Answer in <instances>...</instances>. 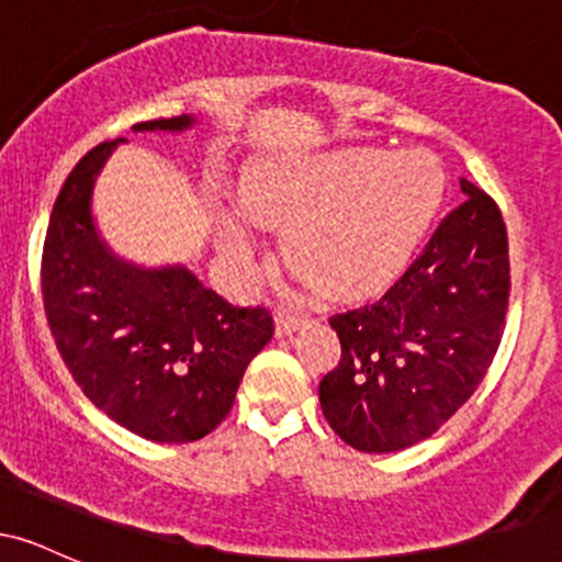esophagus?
Masks as SVG:
<instances>
[{
	"label": "esophagus",
	"instance_id": "obj_1",
	"mask_svg": "<svg viewBox=\"0 0 562 562\" xmlns=\"http://www.w3.org/2000/svg\"><path fill=\"white\" fill-rule=\"evenodd\" d=\"M303 325H306V317H303V314H299V312H288V308H280V312H277V317H274L277 335H290Z\"/></svg>",
	"mask_w": 562,
	"mask_h": 562
}]
</instances>
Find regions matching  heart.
<instances>
[{"label": "heart", "mask_w": 562, "mask_h": 562, "mask_svg": "<svg viewBox=\"0 0 562 562\" xmlns=\"http://www.w3.org/2000/svg\"><path fill=\"white\" fill-rule=\"evenodd\" d=\"M441 198L434 156L372 147L274 160L243 187L245 214L288 227V263L335 299L389 288L423 245ZM227 245L243 248L240 229H227Z\"/></svg>", "instance_id": "obj_1"}]
</instances>
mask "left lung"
<instances>
[{
  "mask_svg": "<svg viewBox=\"0 0 562 562\" xmlns=\"http://www.w3.org/2000/svg\"><path fill=\"white\" fill-rule=\"evenodd\" d=\"M412 267L362 308L333 314L340 362L319 383L325 420L348 447L398 451L434 436L479 389L509 301L507 229L486 192L460 179Z\"/></svg>",
  "mask_w": 562,
  "mask_h": 562,
  "instance_id": "1",
  "label": "left lung"
}]
</instances>
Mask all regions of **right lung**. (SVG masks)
I'll use <instances>...</instances> for the list:
<instances>
[{
  "mask_svg": "<svg viewBox=\"0 0 562 562\" xmlns=\"http://www.w3.org/2000/svg\"><path fill=\"white\" fill-rule=\"evenodd\" d=\"M192 124V115H177L132 128ZM119 142L89 150L55 200L42 256L44 312L63 362L97 409L147 441L190 443L229 415L274 322L263 306H232L190 269H145L108 248L92 192Z\"/></svg>",
  "mask_w": 562,
  "mask_h": 562,
  "instance_id": "1",
  "label": "right lung"
}]
</instances>
